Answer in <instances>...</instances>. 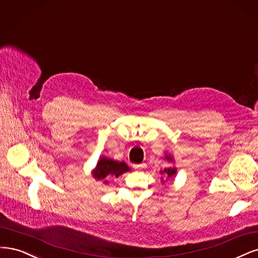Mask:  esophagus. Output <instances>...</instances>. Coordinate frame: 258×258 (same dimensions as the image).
Here are the masks:
<instances>
[{
	"label": "esophagus",
	"instance_id": "obj_1",
	"mask_svg": "<svg viewBox=\"0 0 258 258\" xmlns=\"http://www.w3.org/2000/svg\"><path fill=\"white\" fill-rule=\"evenodd\" d=\"M134 168L136 170H143L146 168V164H139V165H134Z\"/></svg>",
	"mask_w": 258,
	"mask_h": 258
}]
</instances>
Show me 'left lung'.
Returning a JSON list of instances; mask_svg holds the SVG:
<instances>
[{
	"mask_svg": "<svg viewBox=\"0 0 258 258\" xmlns=\"http://www.w3.org/2000/svg\"><path fill=\"white\" fill-rule=\"evenodd\" d=\"M165 160L168 161L169 163H172V164L174 163V160H173L172 155H170V154H168V153H165ZM160 173L162 174L161 181H162V182H165L166 180L171 179V178H173L174 176H176V174H177V168L174 167V166H170V167H167V168H165V169L161 170Z\"/></svg>",
	"mask_w": 258,
	"mask_h": 258,
	"instance_id": "obj_1",
	"label": "left lung"
}]
</instances>
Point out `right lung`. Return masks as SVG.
Wrapping results in <instances>:
<instances>
[{
    "instance_id": "1",
    "label": "right lung",
    "mask_w": 258,
    "mask_h": 258,
    "mask_svg": "<svg viewBox=\"0 0 258 258\" xmlns=\"http://www.w3.org/2000/svg\"><path fill=\"white\" fill-rule=\"evenodd\" d=\"M131 168L125 162L114 161L112 159H108L106 156H99L97 164L92 170V176L95 180H101L104 183H108V178L115 177L118 178L122 173L130 171Z\"/></svg>"
}]
</instances>
